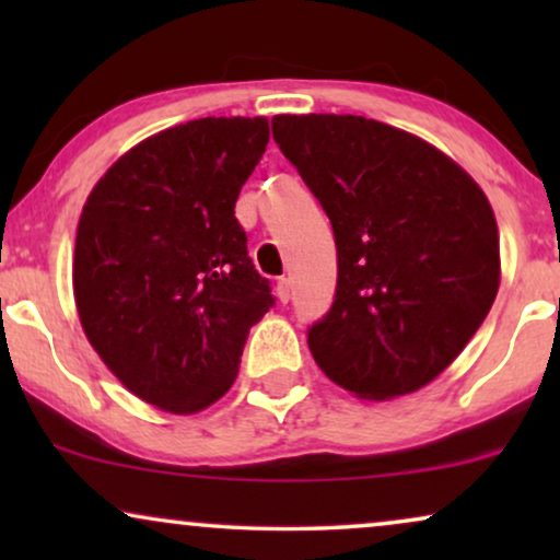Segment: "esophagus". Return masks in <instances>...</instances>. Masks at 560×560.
<instances>
[{
    "instance_id": "obj_1",
    "label": "esophagus",
    "mask_w": 560,
    "mask_h": 560,
    "mask_svg": "<svg viewBox=\"0 0 560 560\" xmlns=\"http://www.w3.org/2000/svg\"><path fill=\"white\" fill-rule=\"evenodd\" d=\"M275 293H278V301L280 303H288L290 301V280L288 278H280L278 280V288H275Z\"/></svg>"
}]
</instances>
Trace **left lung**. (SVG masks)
Instances as JSON below:
<instances>
[{
  "label": "left lung",
  "mask_w": 560,
  "mask_h": 560,
  "mask_svg": "<svg viewBox=\"0 0 560 560\" xmlns=\"http://www.w3.org/2000/svg\"><path fill=\"white\" fill-rule=\"evenodd\" d=\"M272 137L328 213L331 311L308 331L320 372L362 400L433 382L500 290V232L479 183L431 142L354 114H278Z\"/></svg>",
  "instance_id": "1"
}]
</instances>
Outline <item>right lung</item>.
I'll return each instance as SVG.
<instances>
[{
	"label": "right lung",
	"mask_w": 560,
	"mask_h": 560,
	"mask_svg": "<svg viewBox=\"0 0 560 560\" xmlns=\"http://www.w3.org/2000/svg\"><path fill=\"white\" fill-rule=\"evenodd\" d=\"M270 140L265 117H206L137 142L106 171L75 229L73 298L114 377L173 416L209 408L272 308L234 217Z\"/></svg>",
	"instance_id": "add662e5"
}]
</instances>
